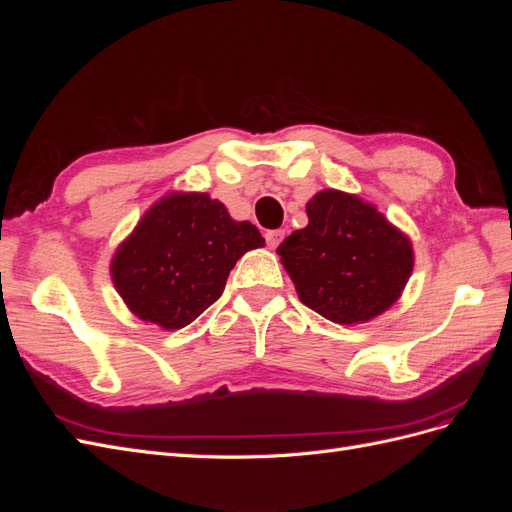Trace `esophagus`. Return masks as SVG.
<instances>
[{
    "label": "esophagus",
    "instance_id": "1",
    "mask_svg": "<svg viewBox=\"0 0 512 512\" xmlns=\"http://www.w3.org/2000/svg\"><path fill=\"white\" fill-rule=\"evenodd\" d=\"M284 235H286V232H284V230H267V235H265V239H267V245L271 247V250H275V247L282 243Z\"/></svg>",
    "mask_w": 512,
    "mask_h": 512
}]
</instances>
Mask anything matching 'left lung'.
I'll return each mask as SVG.
<instances>
[{
  "label": "left lung",
  "mask_w": 512,
  "mask_h": 512,
  "mask_svg": "<svg viewBox=\"0 0 512 512\" xmlns=\"http://www.w3.org/2000/svg\"><path fill=\"white\" fill-rule=\"evenodd\" d=\"M307 226L277 254L299 299L337 324H361L393 307L404 292L414 250L404 230L361 196L322 190L305 205Z\"/></svg>",
  "instance_id": "obj_1"
}]
</instances>
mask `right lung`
Segmentation results:
<instances>
[{
	"label": "right lung",
	"mask_w": 512,
	"mask_h": 512,
	"mask_svg": "<svg viewBox=\"0 0 512 512\" xmlns=\"http://www.w3.org/2000/svg\"><path fill=\"white\" fill-rule=\"evenodd\" d=\"M265 245L205 192L156 200L111 258V280L130 312L164 331L188 327L220 299L237 260Z\"/></svg>",
	"instance_id": "1"
}]
</instances>
